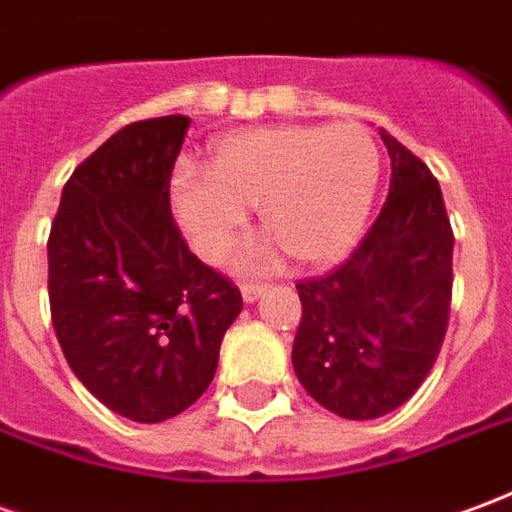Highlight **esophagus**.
Wrapping results in <instances>:
<instances>
[{"instance_id":"1","label":"esophagus","mask_w":512,"mask_h":512,"mask_svg":"<svg viewBox=\"0 0 512 512\" xmlns=\"http://www.w3.org/2000/svg\"><path fill=\"white\" fill-rule=\"evenodd\" d=\"M241 293H244L246 304H252L255 299H260V293H266V285H263V282H246L244 288H241Z\"/></svg>"}]
</instances>
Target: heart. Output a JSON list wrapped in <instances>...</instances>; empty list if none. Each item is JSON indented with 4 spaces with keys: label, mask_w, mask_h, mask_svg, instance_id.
<instances>
[{
    "label": "heart",
    "mask_w": 512,
    "mask_h": 512,
    "mask_svg": "<svg viewBox=\"0 0 512 512\" xmlns=\"http://www.w3.org/2000/svg\"><path fill=\"white\" fill-rule=\"evenodd\" d=\"M381 178V153L365 126H274L216 139L211 167L180 164L169 197L191 249L216 263L257 208L274 241L249 252L266 266L277 244L299 266H329L365 230Z\"/></svg>",
    "instance_id": "1"
}]
</instances>
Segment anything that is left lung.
<instances>
[{"label":"left lung","mask_w":512,"mask_h":512,"mask_svg":"<svg viewBox=\"0 0 512 512\" xmlns=\"http://www.w3.org/2000/svg\"><path fill=\"white\" fill-rule=\"evenodd\" d=\"M381 139L392 180L378 219L345 263L296 282L293 370L345 419L403 406L428 378L450 321L455 238L439 180L395 136Z\"/></svg>","instance_id":"8db88e82"}]
</instances>
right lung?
Wrapping results in <instances>:
<instances>
[{"label": "right lung", "instance_id": "add662e5", "mask_svg": "<svg viewBox=\"0 0 512 512\" xmlns=\"http://www.w3.org/2000/svg\"><path fill=\"white\" fill-rule=\"evenodd\" d=\"M189 117L120 128L73 169L49 233L51 323L106 408L164 422L213 381L241 290L191 255L169 211Z\"/></svg>", "mask_w": 512, "mask_h": 512}]
</instances>
